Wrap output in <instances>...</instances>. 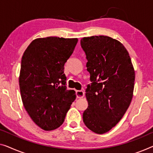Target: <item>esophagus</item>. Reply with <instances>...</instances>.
<instances>
[{
    "label": "esophagus",
    "instance_id": "esophagus-1",
    "mask_svg": "<svg viewBox=\"0 0 153 153\" xmlns=\"http://www.w3.org/2000/svg\"><path fill=\"white\" fill-rule=\"evenodd\" d=\"M84 96V92L83 91H76L77 98H82Z\"/></svg>",
    "mask_w": 153,
    "mask_h": 153
}]
</instances>
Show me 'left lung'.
I'll list each match as a JSON object with an SVG mask.
<instances>
[{
	"mask_svg": "<svg viewBox=\"0 0 153 153\" xmlns=\"http://www.w3.org/2000/svg\"><path fill=\"white\" fill-rule=\"evenodd\" d=\"M80 44L92 82L86 89L88 106L83 113V122L91 131L103 134L120 122L129 107L135 71L128 52L120 41L95 36L82 38Z\"/></svg>",
	"mask_w": 153,
	"mask_h": 153,
	"instance_id": "8db88e82",
	"label": "left lung"
}]
</instances>
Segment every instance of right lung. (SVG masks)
Returning <instances> with one entry per match:
<instances>
[{
	"instance_id": "1",
	"label": "right lung",
	"mask_w": 153,
	"mask_h": 153,
	"mask_svg": "<svg viewBox=\"0 0 153 153\" xmlns=\"http://www.w3.org/2000/svg\"><path fill=\"white\" fill-rule=\"evenodd\" d=\"M77 41V38H37L22 57L19 86L22 103L31 120L45 131L62 124L76 98L74 90L67 89L64 66Z\"/></svg>"
}]
</instances>
